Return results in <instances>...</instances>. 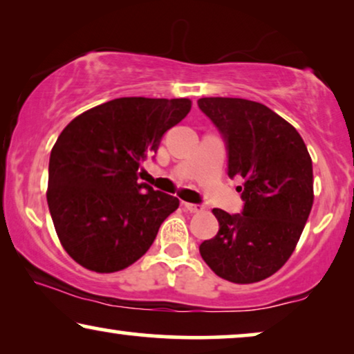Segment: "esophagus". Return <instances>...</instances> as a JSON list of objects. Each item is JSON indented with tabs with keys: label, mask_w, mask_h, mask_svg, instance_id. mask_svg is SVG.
<instances>
[{
	"label": "esophagus",
	"mask_w": 354,
	"mask_h": 354,
	"mask_svg": "<svg viewBox=\"0 0 354 354\" xmlns=\"http://www.w3.org/2000/svg\"><path fill=\"white\" fill-rule=\"evenodd\" d=\"M183 207H185L188 212H193V214H198V212L205 211V207L201 205H193V203H183Z\"/></svg>",
	"instance_id": "obj_1"
}]
</instances>
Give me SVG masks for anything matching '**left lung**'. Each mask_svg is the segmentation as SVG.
<instances>
[{
    "mask_svg": "<svg viewBox=\"0 0 354 354\" xmlns=\"http://www.w3.org/2000/svg\"><path fill=\"white\" fill-rule=\"evenodd\" d=\"M198 106L224 135L229 176L243 178L241 214L212 209L214 239L201 258L219 277L254 283L277 272L297 248L314 201L313 161L301 135L268 106L241 98H201Z\"/></svg>",
    "mask_w": 354,
    "mask_h": 354,
    "instance_id": "1",
    "label": "left lung"
}]
</instances>
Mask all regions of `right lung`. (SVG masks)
<instances>
[{
	"label": "right lung",
	"mask_w": 354,
	"mask_h": 354,
	"mask_svg": "<svg viewBox=\"0 0 354 354\" xmlns=\"http://www.w3.org/2000/svg\"><path fill=\"white\" fill-rule=\"evenodd\" d=\"M188 98L111 100L72 119L51 149L46 200L62 248L111 274L149 250L178 198L138 183V167L190 113Z\"/></svg>",
	"instance_id": "add662e5"
}]
</instances>
